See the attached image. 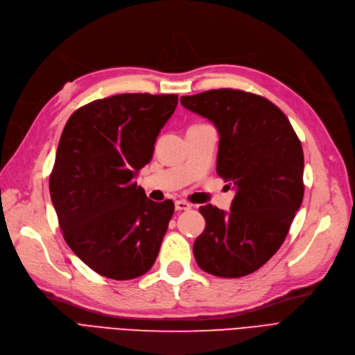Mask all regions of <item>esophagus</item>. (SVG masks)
<instances>
[{
  "mask_svg": "<svg viewBox=\"0 0 355 355\" xmlns=\"http://www.w3.org/2000/svg\"><path fill=\"white\" fill-rule=\"evenodd\" d=\"M175 208L176 211H187V209H191V204L187 201H176Z\"/></svg>",
  "mask_w": 355,
  "mask_h": 355,
  "instance_id": "1",
  "label": "esophagus"
}]
</instances>
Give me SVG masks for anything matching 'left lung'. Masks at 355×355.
Masks as SVG:
<instances>
[{
	"label": "left lung",
	"mask_w": 355,
	"mask_h": 355,
	"mask_svg": "<svg viewBox=\"0 0 355 355\" xmlns=\"http://www.w3.org/2000/svg\"><path fill=\"white\" fill-rule=\"evenodd\" d=\"M180 103L216 125L217 173L236 189L230 212L200 208L205 229L193 243L196 263L216 277L249 275L284 243L302 205V143L282 110L258 94L218 89Z\"/></svg>",
	"instance_id": "8db88e82"
}]
</instances>
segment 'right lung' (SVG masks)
I'll list each match as a JSON object with an SVG mask.
<instances>
[{
	"mask_svg": "<svg viewBox=\"0 0 355 355\" xmlns=\"http://www.w3.org/2000/svg\"><path fill=\"white\" fill-rule=\"evenodd\" d=\"M178 106L176 94L125 93L90 102L65 123L49 192L67 245L98 275L132 279L150 271L175 212L134 178Z\"/></svg>",
	"mask_w": 355,
	"mask_h": 355,
	"instance_id": "right-lung-1",
	"label": "right lung"
}]
</instances>
